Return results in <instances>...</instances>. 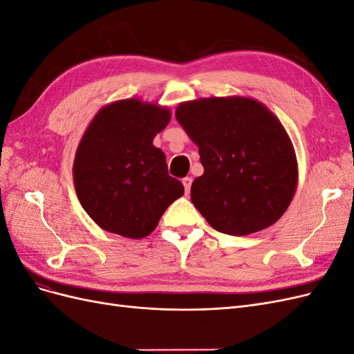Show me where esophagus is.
Masks as SVG:
<instances>
[{"instance_id":"esophagus-1","label":"esophagus","mask_w":354,"mask_h":354,"mask_svg":"<svg viewBox=\"0 0 354 354\" xmlns=\"http://www.w3.org/2000/svg\"><path fill=\"white\" fill-rule=\"evenodd\" d=\"M183 186H185V192H186V195H189L190 194V186H192V178L190 177H185L183 180Z\"/></svg>"}]
</instances>
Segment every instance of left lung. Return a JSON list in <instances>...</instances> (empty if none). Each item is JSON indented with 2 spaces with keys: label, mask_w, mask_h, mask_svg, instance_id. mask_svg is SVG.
<instances>
[{
  "label": "left lung",
  "mask_w": 354,
  "mask_h": 354,
  "mask_svg": "<svg viewBox=\"0 0 354 354\" xmlns=\"http://www.w3.org/2000/svg\"><path fill=\"white\" fill-rule=\"evenodd\" d=\"M177 122L199 147L203 174L190 199L212 229L245 236L279 220L298 183L291 138L274 113L251 97L183 102Z\"/></svg>",
  "instance_id": "8db88e82"
}]
</instances>
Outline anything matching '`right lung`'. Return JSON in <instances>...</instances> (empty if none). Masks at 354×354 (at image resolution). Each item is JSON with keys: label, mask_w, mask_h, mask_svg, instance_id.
<instances>
[{"label": "right lung", "mask_w": 354, "mask_h": 354, "mask_svg": "<svg viewBox=\"0 0 354 354\" xmlns=\"http://www.w3.org/2000/svg\"><path fill=\"white\" fill-rule=\"evenodd\" d=\"M171 112L140 99L103 106L88 124L73 160V185L85 212L106 232L142 239L158 226L185 187L168 174L153 138Z\"/></svg>", "instance_id": "1"}]
</instances>
